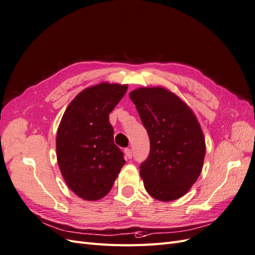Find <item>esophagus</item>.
Instances as JSON below:
<instances>
[{
	"label": "esophagus",
	"instance_id": "esophagus-1",
	"mask_svg": "<svg viewBox=\"0 0 255 255\" xmlns=\"http://www.w3.org/2000/svg\"><path fill=\"white\" fill-rule=\"evenodd\" d=\"M124 153H125V157L127 159H131L132 158V151H131L130 148H125L124 149Z\"/></svg>",
	"mask_w": 255,
	"mask_h": 255
}]
</instances>
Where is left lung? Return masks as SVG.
I'll list each match as a JSON object with an SVG mask.
<instances>
[{"label": "left lung", "instance_id": "left-lung-1", "mask_svg": "<svg viewBox=\"0 0 255 255\" xmlns=\"http://www.w3.org/2000/svg\"><path fill=\"white\" fill-rule=\"evenodd\" d=\"M150 139L148 158L139 166L145 190L152 198H181L202 170L205 139L195 113L163 87L137 88L129 93Z\"/></svg>", "mask_w": 255, "mask_h": 255}]
</instances>
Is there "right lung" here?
<instances>
[{
  "label": "right lung",
  "mask_w": 255,
  "mask_h": 255,
  "mask_svg": "<svg viewBox=\"0 0 255 255\" xmlns=\"http://www.w3.org/2000/svg\"><path fill=\"white\" fill-rule=\"evenodd\" d=\"M127 85L101 83L76 95L57 130V162L70 190L88 201L110 192L124 166L113 142L109 114L125 95Z\"/></svg>",
  "instance_id": "add662e5"
}]
</instances>
